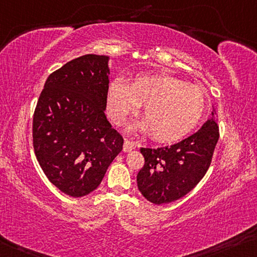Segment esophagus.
<instances>
[{
  "mask_svg": "<svg viewBox=\"0 0 257 257\" xmlns=\"http://www.w3.org/2000/svg\"><path fill=\"white\" fill-rule=\"evenodd\" d=\"M136 146H137V142L131 141V140H128V139H125L124 146H123V151H124L125 153L131 152L133 148H136Z\"/></svg>",
  "mask_w": 257,
  "mask_h": 257,
  "instance_id": "34e87169",
  "label": "esophagus"
}]
</instances>
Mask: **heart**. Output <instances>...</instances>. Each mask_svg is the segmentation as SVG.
I'll list each match as a JSON object with an SVG mask.
<instances>
[{
  "label": "heart",
  "mask_w": 257,
  "mask_h": 257,
  "mask_svg": "<svg viewBox=\"0 0 257 257\" xmlns=\"http://www.w3.org/2000/svg\"><path fill=\"white\" fill-rule=\"evenodd\" d=\"M144 119L131 130L149 132L162 142L179 140L194 130L207 105L203 89L170 74H140L127 84L110 82L106 94L109 115L121 124L140 105Z\"/></svg>",
  "instance_id": "1"
}]
</instances>
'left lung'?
<instances>
[{
  "label": "left lung",
  "mask_w": 257,
  "mask_h": 257,
  "mask_svg": "<svg viewBox=\"0 0 257 257\" xmlns=\"http://www.w3.org/2000/svg\"><path fill=\"white\" fill-rule=\"evenodd\" d=\"M212 117L199 131L178 144L161 148H141L145 165L137 176L138 188L149 202H173L192 191L210 167L219 138Z\"/></svg>",
  "instance_id": "obj_1"
}]
</instances>
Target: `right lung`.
<instances>
[{
	"label": "right lung",
	"mask_w": 257,
	"mask_h": 257,
	"mask_svg": "<svg viewBox=\"0 0 257 257\" xmlns=\"http://www.w3.org/2000/svg\"><path fill=\"white\" fill-rule=\"evenodd\" d=\"M109 57L88 54L50 74L33 116V147L51 184L73 197L98 187L124 139L106 119Z\"/></svg>",
	"instance_id": "add662e5"
}]
</instances>
